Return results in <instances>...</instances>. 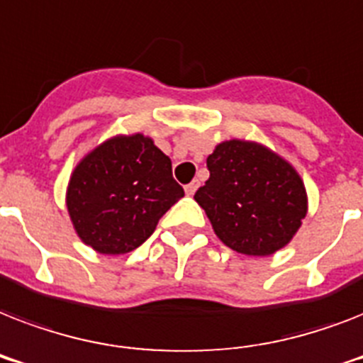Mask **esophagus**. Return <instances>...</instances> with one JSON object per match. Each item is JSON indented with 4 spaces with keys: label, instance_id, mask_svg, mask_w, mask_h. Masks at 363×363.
Returning a JSON list of instances; mask_svg holds the SVG:
<instances>
[{
    "label": "esophagus",
    "instance_id": "1",
    "mask_svg": "<svg viewBox=\"0 0 363 363\" xmlns=\"http://www.w3.org/2000/svg\"><path fill=\"white\" fill-rule=\"evenodd\" d=\"M198 186H199V182L192 181L190 184H186V188H184V190H186L188 196H194V194H196V190H198Z\"/></svg>",
    "mask_w": 363,
    "mask_h": 363
}]
</instances>
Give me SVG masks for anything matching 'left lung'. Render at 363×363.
<instances>
[{
	"label": "left lung",
	"mask_w": 363,
	"mask_h": 363,
	"mask_svg": "<svg viewBox=\"0 0 363 363\" xmlns=\"http://www.w3.org/2000/svg\"><path fill=\"white\" fill-rule=\"evenodd\" d=\"M209 181L194 199L216 238L235 252L271 256L292 241L307 215V190L290 162L256 141L218 143Z\"/></svg>",
	"instance_id": "obj_1"
}]
</instances>
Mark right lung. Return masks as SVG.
Wrapping results in <instances>:
<instances>
[{
	"mask_svg": "<svg viewBox=\"0 0 363 363\" xmlns=\"http://www.w3.org/2000/svg\"><path fill=\"white\" fill-rule=\"evenodd\" d=\"M184 196L171 160L143 133L115 135L71 173L65 205L77 235L99 254H125L147 241Z\"/></svg>",
	"mask_w": 363,
	"mask_h": 363,
	"instance_id": "right-lung-1",
	"label": "right lung"
}]
</instances>
